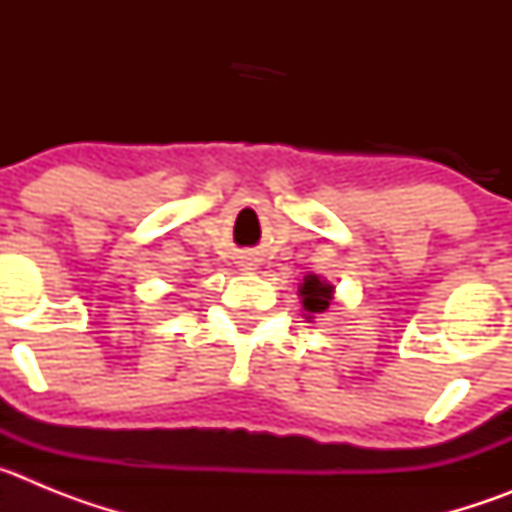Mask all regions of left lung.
<instances>
[{
  "label": "left lung",
  "mask_w": 512,
  "mask_h": 512,
  "mask_svg": "<svg viewBox=\"0 0 512 512\" xmlns=\"http://www.w3.org/2000/svg\"><path fill=\"white\" fill-rule=\"evenodd\" d=\"M330 284L320 282L318 277H307L305 284L300 287L302 305H305L307 312H323L328 310L330 305Z\"/></svg>",
  "instance_id": "left-lung-1"
}]
</instances>
